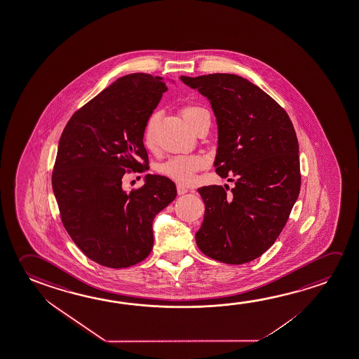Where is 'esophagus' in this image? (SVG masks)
<instances>
[{"mask_svg": "<svg viewBox=\"0 0 359 359\" xmlns=\"http://www.w3.org/2000/svg\"><path fill=\"white\" fill-rule=\"evenodd\" d=\"M177 189L179 195H184V194L188 193V189L185 188V187H182V185H177Z\"/></svg>", "mask_w": 359, "mask_h": 359, "instance_id": "esophagus-1", "label": "esophagus"}]
</instances>
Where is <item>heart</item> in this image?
Instances as JSON below:
<instances>
[{"label":"heart","instance_id":"obj_1","mask_svg":"<svg viewBox=\"0 0 359 359\" xmlns=\"http://www.w3.org/2000/svg\"><path fill=\"white\" fill-rule=\"evenodd\" d=\"M203 113H206V111L198 105H187L182 109V116L190 127ZM156 121H158V113H153L145 123L143 140L147 148H151L154 144V129ZM204 165L205 160L200 155H177V156H171L170 159L166 160L165 163L160 165V172L174 182L189 184L193 182L196 171L203 169Z\"/></svg>","mask_w":359,"mask_h":359}]
</instances>
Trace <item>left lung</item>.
I'll return each mask as SVG.
<instances>
[{
	"label": "left lung",
	"mask_w": 359,
	"mask_h": 359,
	"mask_svg": "<svg viewBox=\"0 0 359 359\" xmlns=\"http://www.w3.org/2000/svg\"><path fill=\"white\" fill-rule=\"evenodd\" d=\"M211 104L217 124L215 170L235 177L198 189L205 204L198 248L211 259L241 265L273 245L301 188L298 140L276 100L245 78L214 73L180 77Z\"/></svg>",
	"instance_id": "left-lung-1"
}]
</instances>
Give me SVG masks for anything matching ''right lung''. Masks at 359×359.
Here are the masks:
<instances>
[{"label":"right lung","instance_id":"obj_1","mask_svg":"<svg viewBox=\"0 0 359 359\" xmlns=\"http://www.w3.org/2000/svg\"><path fill=\"white\" fill-rule=\"evenodd\" d=\"M159 76L132 73L118 78L73 114L62 133L52 188L63 226L94 262L111 269L148 257L153 220L177 198L170 179L147 174L127 193L121 179L148 169L145 123L165 93Z\"/></svg>","mask_w":359,"mask_h":359}]
</instances>
